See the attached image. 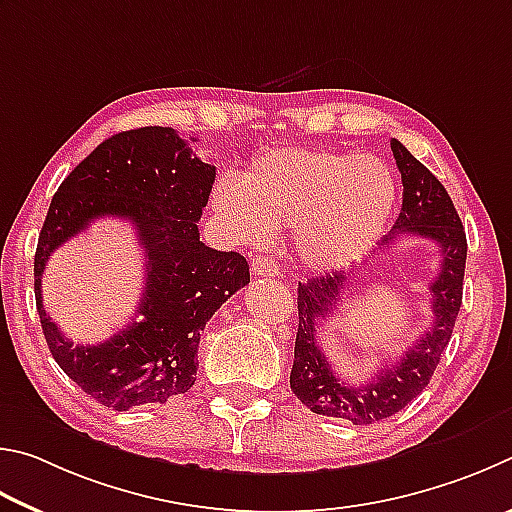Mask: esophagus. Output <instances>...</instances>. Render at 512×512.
<instances>
[{"label":"esophagus","mask_w":512,"mask_h":512,"mask_svg":"<svg viewBox=\"0 0 512 512\" xmlns=\"http://www.w3.org/2000/svg\"><path fill=\"white\" fill-rule=\"evenodd\" d=\"M251 274H254V276H267V279H274V276H279V265H276L274 258L256 256L254 261H251Z\"/></svg>","instance_id":"34e87169"}]
</instances>
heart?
Here are the masks:
<instances>
[{
    "mask_svg": "<svg viewBox=\"0 0 512 512\" xmlns=\"http://www.w3.org/2000/svg\"><path fill=\"white\" fill-rule=\"evenodd\" d=\"M396 195V177L380 157L283 146L258 157L240 182L220 179L213 209L249 245H261L272 229L294 227L303 263L335 270L380 238Z\"/></svg>",
    "mask_w": 512,
    "mask_h": 512,
    "instance_id": "obj_1",
    "label": "heart"
}]
</instances>
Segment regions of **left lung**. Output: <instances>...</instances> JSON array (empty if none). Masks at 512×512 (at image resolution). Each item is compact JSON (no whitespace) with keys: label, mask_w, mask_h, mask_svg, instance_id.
<instances>
[{"label":"left lung","mask_w":512,"mask_h":512,"mask_svg":"<svg viewBox=\"0 0 512 512\" xmlns=\"http://www.w3.org/2000/svg\"><path fill=\"white\" fill-rule=\"evenodd\" d=\"M391 150L402 175V209L387 245L400 233H414L441 247V270L432 283V326L416 344L400 357V362L382 369L362 387L346 384L335 375L326 355L317 344L315 328L330 317L348 288L346 272H333L308 283H299V330L294 342V364L290 387L310 411L330 418L351 420L353 425H371L407 407L423 391L436 371L441 355L450 344L452 330L461 310L463 274L468 240L459 213L445 186L429 173L398 139H391Z\"/></svg>","instance_id":"obj_1"}]
</instances>
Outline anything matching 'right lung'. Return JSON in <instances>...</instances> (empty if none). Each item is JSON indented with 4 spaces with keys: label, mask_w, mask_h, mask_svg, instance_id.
Returning a JSON list of instances; mask_svg holds the SVG:
<instances>
[{
    "label": "right lung",
    "mask_w": 512,
    "mask_h": 512,
    "mask_svg": "<svg viewBox=\"0 0 512 512\" xmlns=\"http://www.w3.org/2000/svg\"><path fill=\"white\" fill-rule=\"evenodd\" d=\"M215 166L170 128L119 132L71 170L53 195L35 251V301L53 360L103 407L161 405L195 384L200 333L215 310L249 283L238 251L206 247L197 220ZM98 217L130 219L147 254L138 319L107 343L73 346L41 306L48 256Z\"/></svg>",
    "instance_id": "1"
}]
</instances>
